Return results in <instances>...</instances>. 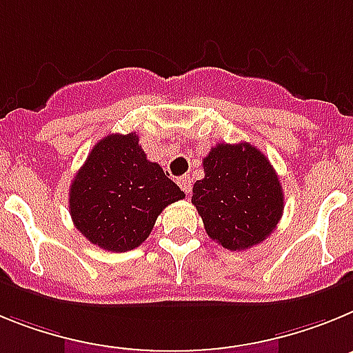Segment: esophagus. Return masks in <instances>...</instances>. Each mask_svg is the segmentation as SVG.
I'll list each match as a JSON object with an SVG mask.
<instances>
[{
  "label": "esophagus",
  "mask_w": 353,
  "mask_h": 353,
  "mask_svg": "<svg viewBox=\"0 0 353 353\" xmlns=\"http://www.w3.org/2000/svg\"><path fill=\"white\" fill-rule=\"evenodd\" d=\"M177 185H179V188L183 190L185 194H190V192H192V177L181 176L179 179H177Z\"/></svg>",
  "instance_id": "esophagus-1"
}]
</instances>
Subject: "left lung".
Here are the masks:
<instances>
[{
  "label": "left lung",
  "instance_id": "left-lung-1",
  "mask_svg": "<svg viewBox=\"0 0 353 353\" xmlns=\"http://www.w3.org/2000/svg\"><path fill=\"white\" fill-rule=\"evenodd\" d=\"M204 179L192 204L208 236L228 250H247L266 240L283 216L281 181L259 149L247 142L219 143L202 161Z\"/></svg>",
  "mask_w": 353,
  "mask_h": 353
}]
</instances>
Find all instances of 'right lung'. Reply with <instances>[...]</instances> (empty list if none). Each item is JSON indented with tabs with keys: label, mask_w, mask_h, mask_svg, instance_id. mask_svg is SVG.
Segmentation results:
<instances>
[{
	"label": "right lung",
	"mask_w": 353,
	"mask_h": 353,
	"mask_svg": "<svg viewBox=\"0 0 353 353\" xmlns=\"http://www.w3.org/2000/svg\"><path fill=\"white\" fill-rule=\"evenodd\" d=\"M185 194L149 161L139 134H108L94 145L69 188V213L90 243L112 252L137 249L158 214Z\"/></svg>",
	"instance_id": "obj_1"
}]
</instances>
